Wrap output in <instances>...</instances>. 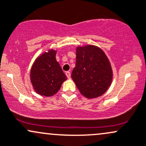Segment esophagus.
Listing matches in <instances>:
<instances>
[{"mask_svg":"<svg viewBox=\"0 0 146 146\" xmlns=\"http://www.w3.org/2000/svg\"><path fill=\"white\" fill-rule=\"evenodd\" d=\"M66 75V77H67V78L69 79L70 78H71V73H70L69 71H66V73H65Z\"/></svg>","mask_w":146,"mask_h":146,"instance_id":"obj_1","label":"esophagus"}]
</instances>
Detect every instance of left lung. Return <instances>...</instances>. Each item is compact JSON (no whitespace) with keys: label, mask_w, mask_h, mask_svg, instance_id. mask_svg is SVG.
<instances>
[{"label":"left lung","mask_w":146,"mask_h":146,"mask_svg":"<svg viewBox=\"0 0 146 146\" xmlns=\"http://www.w3.org/2000/svg\"><path fill=\"white\" fill-rule=\"evenodd\" d=\"M113 69L104 51L98 46L76 47V63L71 78L83 96L94 99L102 96L113 81Z\"/></svg>","instance_id":"1"}]
</instances>
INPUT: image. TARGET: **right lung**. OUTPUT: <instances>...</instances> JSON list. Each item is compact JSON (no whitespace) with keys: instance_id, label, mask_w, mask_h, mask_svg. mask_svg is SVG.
<instances>
[{"instance_id":"right-lung-1","label":"right lung","mask_w":146,"mask_h":146,"mask_svg":"<svg viewBox=\"0 0 146 146\" xmlns=\"http://www.w3.org/2000/svg\"><path fill=\"white\" fill-rule=\"evenodd\" d=\"M57 50L48 49L40 55L31 66L30 80L33 90L42 96L56 95L67 78L57 62Z\"/></svg>"}]
</instances>
